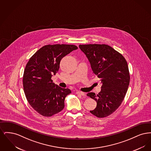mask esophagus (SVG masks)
<instances>
[{
  "instance_id": "obj_1",
  "label": "esophagus",
  "mask_w": 151,
  "mask_h": 151,
  "mask_svg": "<svg viewBox=\"0 0 151 151\" xmlns=\"http://www.w3.org/2000/svg\"><path fill=\"white\" fill-rule=\"evenodd\" d=\"M76 93L77 94H79V95H81V96H84L85 95V93L82 92H80V91L76 92Z\"/></svg>"
}]
</instances>
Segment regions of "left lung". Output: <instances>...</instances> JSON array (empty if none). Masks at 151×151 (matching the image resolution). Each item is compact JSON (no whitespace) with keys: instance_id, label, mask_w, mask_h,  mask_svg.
I'll return each instance as SVG.
<instances>
[{"instance_id":"1","label":"left lung","mask_w":151,"mask_h":151,"mask_svg":"<svg viewBox=\"0 0 151 151\" xmlns=\"http://www.w3.org/2000/svg\"><path fill=\"white\" fill-rule=\"evenodd\" d=\"M79 48L88 58L94 75L100 80L101 91L97 95H86L97 102L91 113L104 118L114 113L122 104L129 86V70L121 54L105 44L80 45Z\"/></svg>"}]
</instances>
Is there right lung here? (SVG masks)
<instances>
[{
	"instance_id": "right-lung-1",
	"label": "right lung",
	"mask_w": 151,
	"mask_h": 151,
	"mask_svg": "<svg viewBox=\"0 0 151 151\" xmlns=\"http://www.w3.org/2000/svg\"><path fill=\"white\" fill-rule=\"evenodd\" d=\"M73 45H45L29 59L23 75V88L30 105L44 116H51L65 107V97L70 89L62 88L51 80L59 68L60 60L72 51Z\"/></svg>"
}]
</instances>
